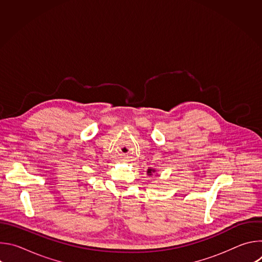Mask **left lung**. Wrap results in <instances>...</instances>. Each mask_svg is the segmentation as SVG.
<instances>
[{"label": "left lung", "mask_w": 262, "mask_h": 262, "mask_svg": "<svg viewBox=\"0 0 262 262\" xmlns=\"http://www.w3.org/2000/svg\"><path fill=\"white\" fill-rule=\"evenodd\" d=\"M154 173H156V170H155V169H148V170H147V174H148L149 176H151Z\"/></svg>", "instance_id": "obj_1"}]
</instances>
